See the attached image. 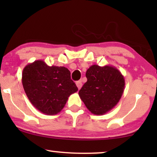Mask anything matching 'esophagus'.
<instances>
[{"instance_id":"34e87169","label":"esophagus","mask_w":157,"mask_h":157,"mask_svg":"<svg viewBox=\"0 0 157 157\" xmlns=\"http://www.w3.org/2000/svg\"><path fill=\"white\" fill-rule=\"evenodd\" d=\"M76 86L78 87V89H80L81 87H82V83H81V81H78L76 82Z\"/></svg>"}]
</instances>
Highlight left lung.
Wrapping results in <instances>:
<instances>
[{
	"label": "left lung",
	"instance_id": "obj_1",
	"mask_svg": "<svg viewBox=\"0 0 157 157\" xmlns=\"http://www.w3.org/2000/svg\"><path fill=\"white\" fill-rule=\"evenodd\" d=\"M86 76L87 81L78 92L81 99L92 113L105 114L121 99L125 86L124 76L114 66L94 64Z\"/></svg>",
	"mask_w": 157,
	"mask_h": 157
}]
</instances>
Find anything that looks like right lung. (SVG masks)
Returning a JSON list of instances; mask_svg holds the SVG:
<instances>
[{"label":"right lung","mask_w":157,"mask_h":157,"mask_svg":"<svg viewBox=\"0 0 157 157\" xmlns=\"http://www.w3.org/2000/svg\"><path fill=\"white\" fill-rule=\"evenodd\" d=\"M22 83L32 105L46 115L59 113L68 97L78 91L67 68L49 66L42 60L25 66Z\"/></svg>","instance_id":"obj_1"}]
</instances>
